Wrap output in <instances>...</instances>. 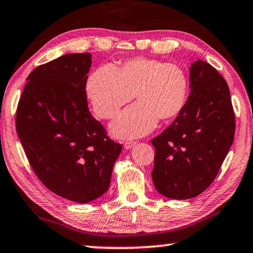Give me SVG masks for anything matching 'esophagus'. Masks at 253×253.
Segmentation results:
<instances>
[{
	"mask_svg": "<svg viewBox=\"0 0 253 253\" xmlns=\"http://www.w3.org/2000/svg\"><path fill=\"white\" fill-rule=\"evenodd\" d=\"M136 144V142H133V141H130V142H126L125 144H124V148H125L126 150H129V149H131L133 148V146Z\"/></svg>",
	"mask_w": 253,
	"mask_h": 253,
	"instance_id": "obj_1",
	"label": "esophagus"
}]
</instances>
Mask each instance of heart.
<instances>
[{"label":"heart","mask_w":253,"mask_h":253,"mask_svg":"<svg viewBox=\"0 0 253 253\" xmlns=\"http://www.w3.org/2000/svg\"><path fill=\"white\" fill-rule=\"evenodd\" d=\"M85 93L95 114L112 119L135 95L131 105L110 125L119 138L150 133L158 120L174 118L185 107L188 78L182 67L151 58H134L119 67L105 65L88 75Z\"/></svg>","instance_id":"b5f03b06"}]
</instances>
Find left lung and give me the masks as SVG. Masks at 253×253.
<instances>
[{"label": "left lung", "instance_id": "8db88e82", "mask_svg": "<svg viewBox=\"0 0 253 253\" xmlns=\"http://www.w3.org/2000/svg\"><path fill=\"white\" fill-rule=\"evenodd\" d=\"M190 95L171 125L151 139L153 185L169 199L197 197L213 182L234 141L235 116L227 83L208 62L190 68Z\"/></svg>", "mask_w": 253, "mask_h": 253}]
</instances>
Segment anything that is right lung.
Wrapping results in <instances>:
<instances>
[{"label": "right lung", "mask_w": 253, "mask_h": 253, "mask_svg": "<svg viewBox=\"0 0 253 253\" xmlns=\"http://www.w3.org/2000/svg\"><path fill=\"white\" fill-rule=\"evenodd\" d=\"M90 66V53H69L35 68L16 116L34 172L48 190L77 203L107 192L123 149L88 110L85 83Z\"/></svg>", "instance_id": "right-lung-1"}]
</instances>
